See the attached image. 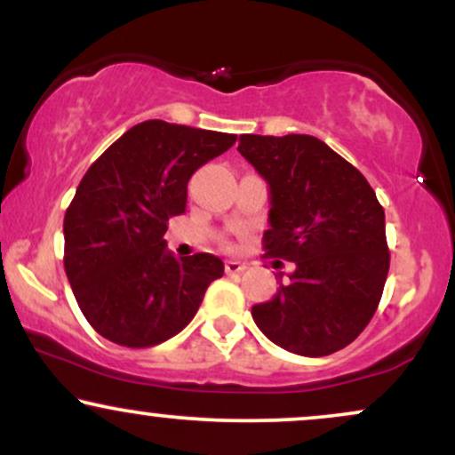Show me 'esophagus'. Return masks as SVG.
Wrapping results in <instances>:
<instances>
[{
    "label": "esophagus",
    "instance_id": "esophagus-1",
    "mask_svg": "<svg viewBox=\"0 0 455 455\" xmlns=\"http://www.w3.org/2000/svg\"><path fill=\"white\" fill-rule=\"evenodd\" d=\"M243 269H245V265L242 263V260H227V263H224V271H227L228 275L242 274Z\"/></svg>",
    "mask_w": 455,
    "mask_h": 455
}]
</instances>
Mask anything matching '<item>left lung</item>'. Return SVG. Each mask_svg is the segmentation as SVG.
<instances>
[{
	"label": "left lung",
	"mask_w": 455,
	"mask_h": 455,
	"mask_svg": "<svg viewBox=\"0 0 455 455\" xmlns=\"http://www.w3.org/2000/svg\"><path fill=\"white\" fill-rule=\"evenodd\" d=\"M237 151L269 184L265 257L295 263L278 293L252 306L254 323L295 355L340 351L374 316L389 271L385 212L372 186L310 134H242Z\"/></svg>",
	"instance_id": "1"
}]
</instances>
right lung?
<instances>
[{"label": "right lung", "mask_w": 455, "mask_h": 455, "mask_svg": "<svg viewBox=\"0 0 455 455\" xmlns=\"http://www.w3.org/2000/svg\"><path fill=\"white\" fill-rule=\"evenodd\" d=\"M235 134L149 119L90 166L64 218V267L76 304L102 338L148 348L196 315L224 263L207 252L175 259L169 218L186 212L188 181L233 148Z\"/></svg>", "instance_id": "1"}]
</instances>
